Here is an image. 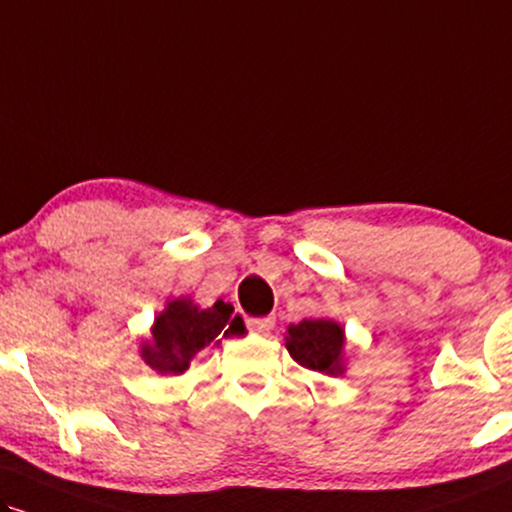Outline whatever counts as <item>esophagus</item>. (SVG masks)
Wrapping results in <instances>:
<instances>
[{"instance_id": "34e87169", "label": "esophagus", "mask_w": 512, "mask_h": 512, "mask_svg": "<svg viewBox=\"0 0 512 512\" xmlns=\"http://www.w3.org/2000/svg\"><path fill=\"white\" fill-rule=\"evenodd\" d=\"M246 325H249V330L254 332V334H270L273 332V327H275V318H251V320H246Z\"/></svg>"}]
</instances>
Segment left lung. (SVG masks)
Returning a JSON list of instances; mask_svg holds the SVG:
<instances>
[{"label": "left lung", "mask_w": 512, "mask_h": 512, "mask_svg": "<svg viewBox=\"0 0 512 512\" xmlns=\"http://www.w3.org/2000/svg\"><path fill=\"white\" fill-rule=\"evenodd\" d=\"M287 351L296 363L325 375L344 372V330L334 320H301L287 327Z\"/></svg>", "instance_id": "obj_1"}]
</instances>
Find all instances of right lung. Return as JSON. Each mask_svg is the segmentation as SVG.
I'll return each mask as SVG.
<instances>
[{
    "label": "right lung",
    "mask_w": 512,
    "mask_h": 512,
    "mask_svg": "<svg viewBox=\"0 0 512 512\" xmlns=\"http://www.w3.org/2000/svg\"><path fill=\"white\" fill-rule=\"evenodd\" d=\"M244 332V320L223 299L211 308H199L192 299H175L156 315L151 339L142 344L140 356L161 375H182L204 346L220 344V337H242Z\"/></svg>",
    "instance_id": "add662e5"
}]
</instances>
